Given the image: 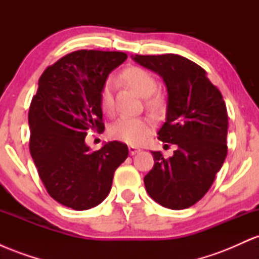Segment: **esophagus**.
Wrapping results in <instances>:
<instances>
[{
    "mask_svg": "<svg viewBox=\"0 0 259 259\" xmlns=\"http://www.w3.org/2000/svg\"><path fill=\"white\" fill-rule=\"evenodd\" d=\"M140 152V148L138 147H134V146H129V153L132 154V156H134V154L139 153Z\"/></svg>",
    "mask_w": 259,
    "mask_h": 259,
    "instance_id": "1",
    "label": "esophagus"
}]
</instances>
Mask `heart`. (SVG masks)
Segmentation results:
<instances>
[{"label":"heart","mask_w":259,"mask_h":259,"mask_svg":"<svg viewBox=\"0 0 259 259\" xmlns=\"http://www.w3.org/2000/svg\"><path fill=\"white\" fill-rule=\"evenodd\" d=\"M123 78L140 96L147 97L146 105L150 109L156 111L160 105L158 97L151 96L157 88V81L154 76L148 70L140 67L127 68L123 72ZM112 89L113 80L109 79L103 86L101 92V107L105 112H111L112 109ZM151 134V121L146 118H130L121 117L117 119L109 127L111 138L119 140L132 146H139L144 144L145 140Z\"/></svg>","instance_id":"1"}]
</instances>
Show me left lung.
I'll list each match as a JSON object with an SVG mask.
<instances>
[{"mask_svg": "<svg viewBox=\"0 0 259 259\" xmlns=\"http://www.w3.org/2000/svg\"><path fill=\"white\" fill-rule=\"evenodd\" d=\"M133 59L167 86V115L158 139L178 146L168 159L152 152L154 165L144 178L145 187L160 206L185 209L207 194L227 157V106L206 70L190 59L171 53Z\"/></svg>", "mask_w": 259, "mask_h": 259, "instance_id": "1", "label": "left lung"}]
</instances>
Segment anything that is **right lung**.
Here are the masks:
<instances>
[{
	"label": "right lung",
	"mask_w": 259,
	"mask_h": 259,
	"mask_svg": "<svg viewBox=\"0 0 259 259\" xmlns=\"http://www.w3.org/2000/svg\"><path fill=\"white\" fill-rule=\"evenodd\" d=\"M126 53L80 50L45 69L29 108V148L38 177L53 200L75 210L96 207L108 196L113 175L129 150L119 141L99 151L88 133L105 130L101 92Z\"/></svg>",
	"instance_id": "obj_1"
}]
</instances>
